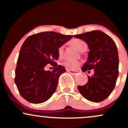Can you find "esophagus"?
Instances as JSON below:
<instances>
[{"mask_svg":"<svg viewBox=\"0 0 128 128\" xmlns=\"http://www.w3.org/2000/svg\"><path fill=\"white\" fill-rule=\"evenodd\" d=\"M67 71L68 72H70L71 74H76L78 72L77 71H75V70H70V69H67Z\"/></svg>","mask_w":128,"mask_h":128,"instance_id":"1","label":"esophagus"}]
</instances>
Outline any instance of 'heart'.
<instances>
[{
  "instance_id": "obj_1",
  "label": "heart",
  "mask_w": 128,
  "mask_h": 128,
  "mask_svg": "<svg viewBox=\"0 0 128 128\" xmlns=\"http://www.w3.org/2000/svg\"><path fill=\"white\" fill-rule=\"evenodd\" d=\"M70 44L76 48L79 52H85L87 49L88 45L85 41L79 38L73 39L70 42ZM64 45L61 46L58 49V54L59 56H62L64 53ZM80 64V61H70V60H66L63 62V65L70 68H76Z\"/></svg>"
}]
</instances>
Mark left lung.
I'll return each mask as SVG.
<instances>
[{
  "label": "left lung",
  "instance_id": "obj_1",
  "mask_svg": "<svg viewBox=\"0 0 128 128\" xmlns=\"http://www.w3.org/2000/svg\"><path fill=\"white\" fill-rule=\"evenodd\" d=\"M74 37L81 39L89 47L88 60L82 70L94 74L88 76L86 85L79 86V92L91 102H100L106 99L116 86L118 76V50L115 42L109 36L100 30L76 35Z\"/></svg>",
  "mask_w": 128,
  "mask_h": 128
}]
</instances>
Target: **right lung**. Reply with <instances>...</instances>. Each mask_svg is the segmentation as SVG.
I'll list each match as a JSON object with an SVG mask.
<instances>
[{"label": "right lung", "instance_id": "obj_1", "mask_svg": "<svg viewBox=\"0 0 128 128\" xmlns=\"http://www.w3.org/2000/svg\"><path fill=\"white\" fill-rule=\"evenodd\" d=\"M49 31L36 34L26 39L20 49L15 70V83L20 95L33 104L44 102L56 91L58 79L66 70L55 62L58 49L73 37ZM48 64L53 71H46Z\"/></svg>", "mask_w": 128, "mask_h": 128}]
</instances>
